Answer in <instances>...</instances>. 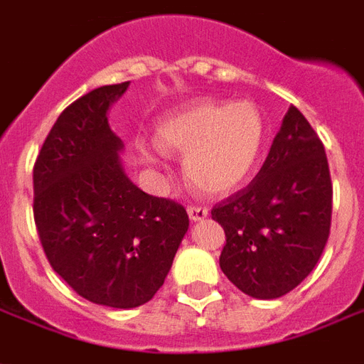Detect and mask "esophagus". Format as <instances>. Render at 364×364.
<instances>
[{
	"label": "esophagus",
	"instance_id": "34e87169",
	"mask_svg": "<svg viewBox=\"0 0 364 364\" xmlns=\"http://www.w3.org/2000/svg\"><path fill=\"white\" fill-rule=\"evenodd\" d=\"M187 213H188V218H191L192 223H200V220H203V218L208 217V209L198 208V205H188Z\"/></svg>",
	"mask_w": 364,
	"mask_h": 364
}]
</instances>
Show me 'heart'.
<instances>
[{
  "label": "heart",
  "mask_w": 364,
  "mask_h": 364,
  "mask_svg": "<svg viewBox=\"0 0 364 364\" xmlns=\"http://www.w3.org/2000/svg\"><path fill=\"white\" fill-rule=\"evenodd\" d=\"M265 121L249 100H198L170 114L155 127V144L162 153L183 156V172L196 191L226 196L252 176L265 144ZM141 161L159 162L153 147H138Z\"/></svg>",
  "instance_id": "b5f03b06"
}]
</instances>
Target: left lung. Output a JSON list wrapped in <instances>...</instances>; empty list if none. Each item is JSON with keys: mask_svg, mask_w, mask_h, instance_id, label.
<instances>
[{"mask_svg": "<svg viewBox=\"0 0 364 364\" xmlns=\"http://www.w3.org/2000/svg\"><path fill=\"white\" fill-rule=\"evenodd\" d=\"M333 185L323 144L295 106L254 181L211 211L226 233L220 269L254 299H277L318 264L331 228Z\"/></svg>", "mask_w": 364, "mask_h": 364, "instance_id": "obj_1", "label": "left lung"}]
</instances>
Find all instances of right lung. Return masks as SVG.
<instances>
[{
	"mask_svg": "<svg viewBox=\"0 0 364 364\" xmlns=\"http://www.w3.org/2000/svg\"><path fill=\"white\" fill-rule=\"evenodd\" d=\"M131 82L65 108L33 168V215L50 265L84 299L134 309L164 284L188 230L183 205L149 196L125 173L108 110Z\"/></svg>",
	"mask_w": 364,
	"mask_h": 364,
	"instance_id": "add662e5",
	"label": "right lung"
}]
</instances>
